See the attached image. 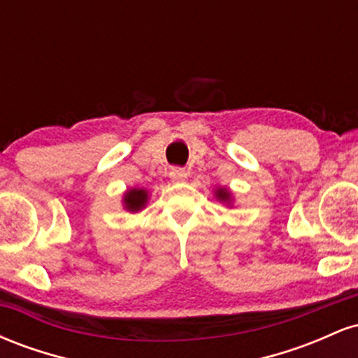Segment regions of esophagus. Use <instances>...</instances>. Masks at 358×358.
Masks as SVG:
<instances>
[{"label": "esophagus", "mask_w": 358, "mask_h": 358, "mask_svg": "<svg viewBox=\"0 0 358 358\" xmlns=\"http://www.w3.org/2000/svg\"><path fill=\"white\" fill-rule=\"evenodd\" d=\"M170 178L173 183H182L188 178V171H185L183 168H171Z\"/></svg>", "instance_id": "1"}]
</instances>
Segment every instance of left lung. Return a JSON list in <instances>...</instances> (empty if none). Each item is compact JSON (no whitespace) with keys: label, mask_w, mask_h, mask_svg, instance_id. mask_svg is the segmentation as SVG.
<instances>
[{"label":"left lung","mask_w":358,"mask_h":358,"mask_svg":"<svg viewBox=\"0 0 358 358\" xmlns=\"http://www.w3.org/2000/svg\"><path fill=\"white\" fill-rule=\"evenodd\" d=\"M213 193H215V199L219 200V202L225 203V205H227V207H231L232 202H234V199H232V193H231V190H229V188L217 187L215 190H213Z\"/></svg>","instance_id":"obj_1"}]
</instances>
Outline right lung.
I'll return each mask as SVG.
<instances>
[{"label":"right lung","instance_id":"1","mask_svg":"<svg viewBox=\"0 0 358 358\" xmlns=\"http://www.w3.org/2000/svg\"><path fill=\"white\" fill-rule=\"evenodd\" d=\"M148 199H150V192H148L146 188H127L124 195H122V207H124L127 212L138 213L146 207Z\"/></svg>","mask_w":358,"mask_h":358}]
</instances>
